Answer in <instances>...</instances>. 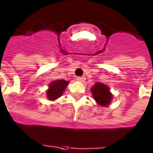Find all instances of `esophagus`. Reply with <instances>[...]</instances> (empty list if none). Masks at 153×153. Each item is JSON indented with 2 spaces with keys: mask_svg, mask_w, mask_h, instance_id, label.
I'll use <instances>...</instances> for the list:
<instances>
[{
  "mask_svg": "<svg viewBox=\"0 0 153 153\" xmlns=\"http://www.w3.org/2000/svg\"><path fill=\"white\" fill-rule=\"evenodd\" d=\"M76 80L80 81V82H83V81L84 80V77H83V76H76Z\"/></svg>",
  "mask_w": 153,
  "mask_h": 153,
  "instance_id": "obj_1",
  "label": "esophagus"
}]
</instances>
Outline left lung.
<instances>
[{
  "mask_svg": "<svg viewBox=\"0 0 153 153\" xmlns=\"http://www.w3.org/2000/svg\"><path fill=\"white\" fill-rule=\"evenodd\" d=\"M91 91L94 100L100 106H105L110 103L112 94L109 92V89L107 86L102 83H97L91 89Z\"/></svg>",
  "mask_w": 153,
  "mask_h": 153,
  "instance_id": "left-lung-1",
  "label": "left lung"
}]
</instances>
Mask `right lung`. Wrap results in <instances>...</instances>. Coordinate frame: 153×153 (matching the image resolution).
Listing matches in <instances>:
<instances>
[{
	"label": "right lung",
	"instance_id": "add662e5",
	"mask_svg": "<svg viewBox=\"0 0 153 153\" xmlns=\"http://www.w3.org/2000/svg\"><path fill=\"white\" fill-rule=\"evenodd\" d=\"M68 83V81L63 80V79L53 81L50 84L49 90L47 92V98L49 99L50 100H54L56 99L59 98L63 94Z\"/></svg>",
	"mask_w": 153,
	"mask_h": 153
}]
</instances>
